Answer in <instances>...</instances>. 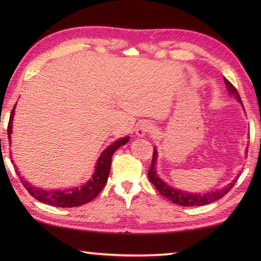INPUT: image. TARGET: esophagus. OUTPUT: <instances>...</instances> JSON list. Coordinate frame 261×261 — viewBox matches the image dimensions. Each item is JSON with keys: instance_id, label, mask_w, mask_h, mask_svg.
Here are the masks:
<instances>
[{"instance_id": "obj_1", "label": "esophagus", "mask_w": 261, "mask_h": 261, "mask_svg": "<svg viewBox=\"0 0 261 261\" xmlns=\"http://www.w3.org/2000/svg\"><path fill=\"white\" fill-rule=\"evenodd\" d=\"M154 130V125L149 121L139 122L136 127V135L138 137H144L148 134H151Z\"/></svg>"}]
</instances>
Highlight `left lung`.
Returning a JSON list of instances; mask_svg holds the SVG:
<instances>
[{
	"label": "left lung",
	"mask_w": 261,
	"mask_h": 261,
	"mask_svg": "<svg viewBox=\"0 0 261 261\" xmlns=\"http://www.w3.org/2000/svg\"><path fill=\"white\" fill-rule=\"evenodd\" d=\"M223 79H224V84H226L229 95L233 96L238 102L243 105L241 96L238 94L236 88L233 87L232 84L229 82L227 78H223ZM156 161H158V149L156 147H154L152 165L148 170V179L151 180L152 184L155 187V189L162 194L163 197L167 198V199L170 200L171 202H174V204L179 205V206H204L207 204H211V202L219 200L230 191L233 185H235L236 180L238 179V176H240L237 175V177L233 179L231 183L226 185L224 188H221L218 190H214V191H210L205 193H193V192L183 191V190L180 189L170 187V185L167 184L165 180H162V178L156 173V167H155Z\"/></svg>",
	"instance_id": "obj_1"
}]
</instances>
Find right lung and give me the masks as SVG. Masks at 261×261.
Instances as JSON below:
<instances>
[{
  "label": "right lung",
  "mask_w": 261,
  "mask_h": 261,
  "mask_svg": "<svg viewBox=\"0 0 261 261\" xmlns=\"http://www.w3.org/2000/svg\"><path fill=\"white\" fill-rule=\"evenodd\" d=\"M17 105V103H16ZM12 109L10 120H9L8 124V138L9 143L11 144V134H12V121H14L15 115V108ZM129 136L123 137V138L117 139L110 144L105 151L101 153L98 161L94 168V173L92 177L84 183L81 187L70 188L64 190H45L42 188L34 187L31 184L28 179H25L24 176H21L18 168L15 165V170L17 175L19 176L20 182L23 183L25 189L28 190L31 196L34 197L35 199L43 202V204H48L50 206L55 207H77L86 204V202L91 201L92 199L98 196L103 189L105 184L107 183L109 171H110V165H112V156L116 149L120 148L123 145H125L129 141ZM14 162V161H12Z\"/></svg>",
  "instance_id": "add662e5"
}]
</instances>
